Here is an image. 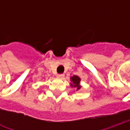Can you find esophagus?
<instances>
[{
    "mask_svg": "<svg viewBox=\"0 0 130 130\" xmlns=\"http://www.w3.org/2000/svg\"><path fill=\"white\" fill-rule=\"evenodd\" d=\"M56 77H57L58 78H63L64 77V74H58L56 75Z\"/></svg>",
    "mask_w": 130,
    "mask_h": 130,
    "instance_id": "34e87169",
    "label": "esophagus"
}]
</instances>
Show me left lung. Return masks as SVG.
I'll list each match as a JSON object with an SVG mask.
<instances>
[{"mask_svg":"<svg viewBox=\"0 0 130 130\" xmlns=\"http://www.w3.org/2000/svg\"><path fill=\"white\" fill-rule=\"evenodd\" d=\"M80 80H81V79L78 76L74 75L73 77H71V82H72V83L70 84V86L73 87V88H75L77 90H79L81 88V86L79 85Z\"/></svg>","mask_w":130,"mask_h":130,"instance_id":"obj_1","label":"left lung"}]
</instances>
